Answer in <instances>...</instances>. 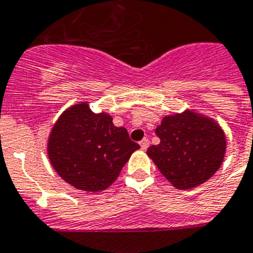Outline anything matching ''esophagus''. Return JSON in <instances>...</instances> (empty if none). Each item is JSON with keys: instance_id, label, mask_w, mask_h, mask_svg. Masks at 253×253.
I'll return each mask as SVG.
<instances>
[{"instance_id": "34e87169", "label": "esophagus", "mask_w": 253, "mask_h": 253, "mask_svg": "<svg viewBox=\"0 0 253 253\" xmlns=\"http://www.w3.org/2000/svg\"><path fill=\"white\" fill-rule=\"evenodd\" d=\"M139 145H141V149L142 150H146L147 147H149V145H150V142H149V139L147 138H143L141 142H139Z\"/></svg>"}]
</instances>
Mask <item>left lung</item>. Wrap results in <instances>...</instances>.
<instances>
[{"label": "left lung", "instance_id": "obj_1", "mask_svg": "<svg viewBox=\"0 0 253 253\" xmlns=\"http://www.w3.org/2000/svg\"><path fill=\"white\" fill-rule=\"evenodd\" d=\"M155 133L161 142L149 147L146 154L177 189H191L209 180L225 158L222 128L193 111L165 116Z\"/></svg>", "mask_w": 253, "mask_h": 253}]
</instances>
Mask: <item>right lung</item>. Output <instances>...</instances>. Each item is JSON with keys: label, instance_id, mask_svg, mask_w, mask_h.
Instances as JSON below:
<instances>
[{"label": "right lung", "instance_id": "right-lung-1", "mask_svg": "<svg viewBox=\"0 0 253 253\" xmlns=\"http://www.w3.org/2000/svg\"><path fill=\"white\" fill-rule=\"evenodd\" d=\"M139 145L117 128L106 112L94 114L87 102L69 107L50 130L46 153L68 184L86 192L106 189Z\"/></svg>", "mask_w": 253, "mask_h": 253}]
</instances>
